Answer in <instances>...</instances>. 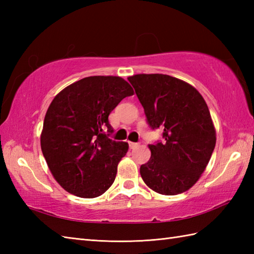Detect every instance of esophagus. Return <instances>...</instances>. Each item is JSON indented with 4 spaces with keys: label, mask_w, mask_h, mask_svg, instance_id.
Instances as JSON below:
<instances>
[{
    "label": "esophagus",
    "mask_w": 254,
    "mask_h": 254,
    "mask_svg": "<svg viewBox=\"0 0 254 254\" xmlns=\"http://www.w3.org/2000/svg\"><path fill=\"white\" fill-rule=\"evenodd\" d=\"M128 145H130V148H136V147H138V143H133V142H128Z\"/></svg>",
    "instance_id": "esophagus-1"
}]
</instances>
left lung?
<instances>
[{
    "label": "left lung",
    "mask_w": 254,
    "mask_h": 254,
    "mask_svg": "<svg viewBox=\"0 0 254 254\" xmlns=\"http://www.w3.org/2000/svg\"><path fill=\"white\" fill-rule=\"evenodd\" d=\"M127 79L150 127H164V142L148 145L152 155L139 168L143 181L164 195L188 191L201 178L216 144L206 102L192 85L169 75L136 74Z\"/></svg>",
    "instance_id": "left-lung-1"
}]
</instances>
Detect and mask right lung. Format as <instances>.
<instances>
[{
	"mask_svg": "<svg viewBox=\"0 0 254 254\" xmlns=\"http://www.w3.org/2000/svg\"><path fill=\"white\" fill-rule=\"evenodd\" d=\"M134 90L119 76H89L62 89L48 108L40 145L56 181L74 195L100 196L116 179L128 144L112 133L110 112Z\"/></svg>",
	"mask_w": 254,
	"mask_h": 254,
	"instance_id": "right-lung-1",
	"label": "right lung"
}]
</instances>
